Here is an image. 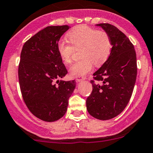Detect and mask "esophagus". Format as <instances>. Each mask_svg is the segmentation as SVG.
<instances>
[{
	"label": "esophagus",
	"instance_id": "obj_1",
	"mask_svg": "<svg viewBox=\"0 0 153 153\" xmlns=\"http://www.w3.org/2000/svg\"><path fill=\"white\" fill-rule=\"evenodd\" d=\"M75 79H76V82H81V81L85 79L84 77H82V76H76V77H75Z\"/></svg>",
	"mask_w": 153,
	"mask_h": 153
}]
</instances>
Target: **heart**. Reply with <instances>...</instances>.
I'll return each mask as SVG.
<instances>
[{
    "label": "heart",
    "mask_w": 153,
    "mask_h": 153,
    "mask_svg": "<svg viewBox=\"0 0 153 153\" xmlns=\"http://www.w3.org/2000/svg\"><path fill=\"white\" fill-rule=\"evenodd\" d=\"M66 39L70 44L59 41L57 51L62 62L69 64L72 62L75 51H79V62L70 67L69 72L72 76H82L87 74L95 66L102 65L108 59L112 48L111 38L104 30L81 25L69 30Z\"/></svg>",
    "instance_id": "obj_1"
}]
</instances>
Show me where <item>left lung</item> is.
<instances>
[{
    "label": "left lung",
    "instance_id": "8db88e82",
    "mask_svg": "<svg viewBox=\"0 0 153 153\" xmlns=\"http://www.w3.org/2000/svg\"><path fill=\"white\" fill-rule=\"evenodd\" d=\"M111 38L112 48L103 65L93 74L91 94L87 109L91 116L107 120L115 117L130 101L137 77V57L133 44L117 27L100 23Z\"/></svg>",
    "mask_w": 153,
    "mask_h": 153
}]
</instances>
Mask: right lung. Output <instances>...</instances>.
Masks as SVG:
<instances>
[{"label": "right lung", "mask_w": 153, "mask_h": 153, "mask_svg": "<svg viewBox=\"0 0 153 153\" xmlns=\"http://www.w3.org/2000/svg\"><path fill=\"white\" fill-rule=\"evenodd\" d=\"M69 28L47 26L25 43L19 65L21 94L30 112L43 121L54 122L65 114L75 80H58L67 74L57 44Z\"/></svg>", "instance_id": "obj_1"}]
</instances>
